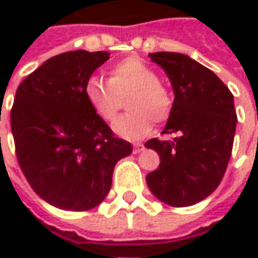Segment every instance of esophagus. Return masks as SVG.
<instances>
[{
    "instance_id": "1",
    "label": "esophagus",
    "mask_w": 258,
    "mask_h": 258,
    "mask_svg": "<svg viewBox=\"0 0 258 258\" xmlns=\"http://www.w3.org/2000/svg\"><path fill=\"white\" fill-rule=\"evenodd\" d=\"M145 149V146L142 144H135L134 145V152L135 154H139V152H142Z\"/></svg>"
}]
</instances>
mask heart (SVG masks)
Masks as SVG:
<instances>
[{"label":"heart","mask_w":258,"mask_h":258,"mask_svg":"<svg viewBox=\"0 0 258 258\" xmlns=\"http://www.w3.org/2000/svg\"><path fill=\"white\" fill-rule=\"evenodd\" d=\"M131 93L126 100L127 114L113 123L114 134L136 141L152 131V119L164 122L172 112V96L159 76L141 58L129 57L110 69L109 80L92 76L85 85V97L93 112L104 122L113 120L120 107V97Z\"/></svg>","instance_id":"1"}]
</instances>
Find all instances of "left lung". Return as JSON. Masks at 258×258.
<instances>
[{"label": "left lung", "instance_id": "left-lung-1", "mask_svg": "<svg viewBox=\"0 0 258 258\" xmlns=\"http://www.w3.org/2000/svg\"><path fill=\"white\" fill-rule=\"evenodd\" d=\"M172 85V112L162 134L173 141L151 139L161 164L148 173L151 192L172 207L205 200L223 179L231 156L237 124L233 93L210 69L181 53H151Z\"/></svg>", "mask_w": 258, "mask_h": 258}]
</instances>
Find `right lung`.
Listing matches in <instances>:
<instances>
[{"instance_id": "obj_1", "label": "right lung", "mask_w": 258, "mask_h": 258, "mask_svg": "<svg viewBox=\"0 0 258 258\" xmlns=\"http://www.w3.org/2000/svg\"><path fill=\"white\" fill-rule=\"evenodd\" d=\"M107 51H67L20 83L11 131L21 171L38 197L60 210L87 211L106 198L114 165L132 145L114 138L89 106L85 85Z\"/></svg>"}]
</instances>
